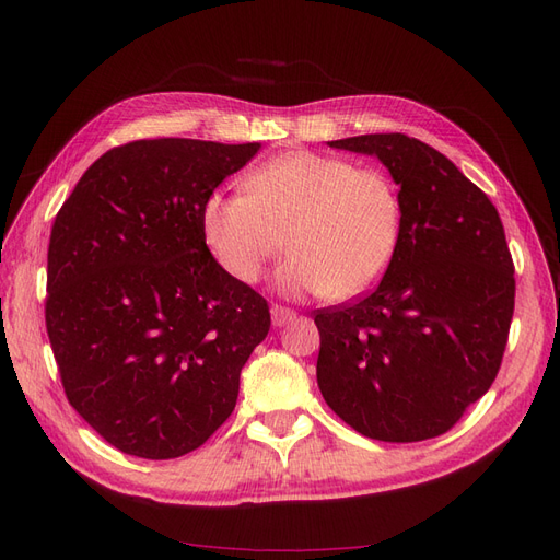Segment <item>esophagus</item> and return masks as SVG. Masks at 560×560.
<instances>
[{"label": "esophagus", "mask_w": 560, "mask_h": 560, "mask_svg": "<svg viewBox=\"0 0 560 560\" xmlns=\"http://www.w3.org/2000/svg\"><path fill=\"white\" fill-rule=\"evenodd\" d=\"M294 311H290V308H282V306H273L270 308V319H273V327H284L287 322L290 319H294Z\"/></svg>", "instance_id": "34e87169"}]
</instances>
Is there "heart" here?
<instances>
[{
    "mask_svg": "<svg viewBox=\"0 0 560 560\" xmlns=\"http://www.w3.org/2000/svg\"><path fill=\"white\" fill-rule=\"evenodd\" d=\"M401 219L397 184L381 167L294 149L252 171L245 194L208 196L200 226L219 266L238 282H257L287 235L292 257L276 273V290L348 301L385 276Z\"/></svg>",
    "mask_w": 560,
    "mask_h": 560,
    "instance_id": "obj_1",
    "label": "heart"
}]
</instances>
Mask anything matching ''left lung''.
I'll list each match as a JSON object with an SVG mask.
<instances>
[{
    "label": "left lung",
    "instance_id": "8db88e82",
    "mask_svg": "<svg viewBox=\"0 0 560 560\" xmlns=\"http://www.w3.org/2000/svg\"><path fill=\"white\" fill-rule=\"evenodd\" d=\"M376 156L401 196L395 259L369 296L315 313L317 385L352 430L393 444L448 432L493 385L514 315V264L493 202L401 132L334 140Z\"/></svg>",
    "mask_w": 560,
    "mask_h": 560
}]
</instances>
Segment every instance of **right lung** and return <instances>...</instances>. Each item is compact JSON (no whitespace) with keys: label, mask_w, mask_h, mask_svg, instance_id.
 <instances>
[{"label":"right lung","mask_w":560,"mask_h":560,"mask_svg":"<svg viewBox=\"0 0 560 560\" xmlns=\"http://www.w3.org/2000/svg\"><path fill=\"white\" fill-rule=\"evenodd\" d=\"M259 149L184 138L116 147L56 217L48 341L67 399L118 451L171 460L235 409L270 313L217 264L200 212Z\"/></svg>","instance_id":"obj_1"}]
</instances>
